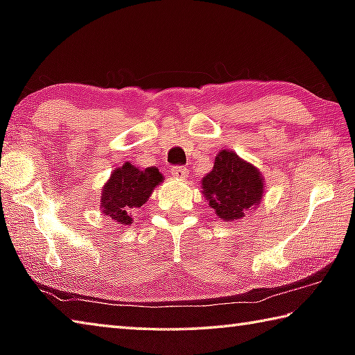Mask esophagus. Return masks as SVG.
<instances>
[{"mask_svg": "<svg viewBox=\"0 0 355 355\" xmlns=\"http://www.w3.org/2000/svg\"><path fill=\"white\" fill-rule=\"evenodd\" d=\"M171 173H172V177H175L178 180H183V178L188 177V169H186L184 166H173L171 169Z\"/></svg>", "mask_w": 355, "mask_h": 355, "instance_id": "obj_1", "label": "esophagus"}]
</instances>
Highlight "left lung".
Returning a JSON list of instances; mask_svg holds the SVG:
<instances>
[{
	"instance_id": "obj_1",
	"label": "left lung",
	"mask_w": 355,
	"mask_h": 355,
	"mask_svg": "<svg viewBox=\"0 0 355 355\" xmlns=\"http://www.w3.org/2000/svg\"><path fill=\"white\" fill-rule=\"evenodd\" d=\"M203 196L220 219H243L250 208L260 205L264 182L260 171L232 150L216 155L213 171L202 180Z\"/></svg>"
}]
</instances>
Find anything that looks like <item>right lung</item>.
Listing matches in <instances>:
<instances>
[{"label": "right lung", "instance_id": "1", "mask_svg": "<svg viewBox=\"0 0 355 355\" xmlns=\"http://www.w3.org/2000/svg\"><path fill=\"white\" fill-rule=\"evenodd\" d=\"M163 182V175L156 167L137 169L125 163L111 173L101 191V211L122 225L133 222L131 213L148 200L153 189Z\"/></svg>", "mask_w": 355, "mask_h": 355}]
</instances>
